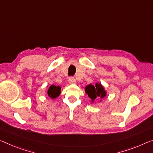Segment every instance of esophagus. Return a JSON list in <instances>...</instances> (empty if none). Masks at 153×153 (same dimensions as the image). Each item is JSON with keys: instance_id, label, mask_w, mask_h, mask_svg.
Masks as SVG:
<instances>
[{"instance_id": "esophagus-1", "label": "esophagus", "mask_w": 153, "mask_h": 153, "mask_svg": "<svg viewBox=\"0 0 153 153\" xmlns=\"http://www.w3.org/2000/svg\"><path fill=\"white\" fill-rule=\"evenodd\" d=\"M68 82L70 84H72V83H74L75 82H76V79H75L74 77H70V78L68 79Z\"/></svg>"}]
</instances>
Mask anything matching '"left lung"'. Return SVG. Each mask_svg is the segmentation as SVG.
Masks as SVG:
<instances>
[{
  "instance_id": "obj_1",
  "label": "left lung",
  "mask_w": 153,
  "mask_h": 153,
  "mask_svg": "<svg viewBox=\"0 0 153 153\" xmlns=\"http://www.w3.org/2000/svg\"><path fill=\"white\" fill-rule=\"evenodd\" d=\"M85 91L91 99V102H93L96 98H103L107 95V91L100 83H96L95 86L91 84L88 85L85 88Z\"/></svg>"
}]
</instances>
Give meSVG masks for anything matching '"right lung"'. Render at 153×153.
I'll list each match as a JSON object with an SVG mask.
<instances>
[{
	"mask_svg": "<svg viewBox=\"0 0 153 153\" xmlns=\"http://www.w3.org/2000/svg\"><path fill=\"white\" fill-rule=\"evenodd\" d=\"M48 96L49 97L55 99L61 94V88L59 86H56L54 85H51L48 89V91H47Z\"/></svg>",
	"mask_w": 153,
	"mask_h": 153,
	"instance_id": "obj_1",
	"label": "right lung"
}]
</instances>
